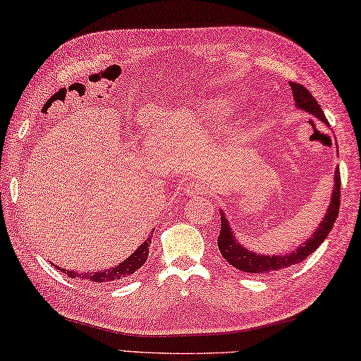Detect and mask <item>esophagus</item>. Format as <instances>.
<instances>
[{"instance_id": "obj_1", "label": "esophagus", "mask_w": 361, "mask_h": 361, "mask_svg": "<svg viewBox=\"0 0 361 361\" xmlns=\"http://www.w3.org/2000/svg\"><path fill=\"white\" fill-rule=\"evenodd\" d=\"M185 192L188 197H200V195H203L204 192V184L201 180H192L190 184H187Z\"/></svg>"}]
</instances>
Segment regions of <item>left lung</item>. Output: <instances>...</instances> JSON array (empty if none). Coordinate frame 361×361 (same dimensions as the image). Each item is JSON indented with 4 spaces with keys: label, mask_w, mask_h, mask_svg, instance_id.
<instances>
[{
    "label": "left lung",
    "mask_w": 361,
    "mask_h": 361,
    "mask_svg": "<svg viewBox=\"0 0 361 361\" xmlns=\"http://www.w3.org/2000/svg\"><path fill=\"white\" fill-rule=\"evenodd\" d=\"M290 88L293 92V99L296 109H301L302 112H307L319 118L320 122H324L326 126H330L326 117L324 116V111L319 106L317 101L307 90L300 84H293L290 82ZM338 147V144H336ZM334 185L331 190V201L328 204V209L325 212L324 219L319 224L317 228L309 236L305 243L300 244L298 247L293 249L292 252H287V254H273V255H263L258 254V252L250 250L238 241L235 231H233L230 220L226 219L225 212L220 211V220H222V226H220V235H219V250L222 257L230 264H233L236 269L244 271V273H252V274H268V273H276V271H281L283 268L293 267V264H298L302 260L315 252V249L325 241L328 233L331 231L334 220L338 219L339 212V203H341V176H339V168L334 171Z\"/></svg>",
    "instance_id": "1"
}]
</instances>
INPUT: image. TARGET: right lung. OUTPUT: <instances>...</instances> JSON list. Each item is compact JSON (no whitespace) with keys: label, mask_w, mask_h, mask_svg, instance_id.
<instances>
[{"label":"right lung","mask_w":361,"mask_h":361,"mask_svg":"<svg viewBox=\"0 0 361 361\" xmlns=\"http://www.w3.org/2000/svg\"><path fill=\"white\" fill-rule=\"evenodd\" d=\"M154 235V233H152ZM152 235L145 239V241L139 245V247L133 252V254L123 260L122 263H118L117 267H112L109 269L104 271H97V273H75V271H69L65 268H60L54 264L56 269H60L61 273H66L69 277H80V279H88L92 282H111V281H120L123 277H128L131 274H135L139 268H142V264L145 263L149 257V245L152 243Z\"/></svg>","instance_id":"1"}]
</instances>
